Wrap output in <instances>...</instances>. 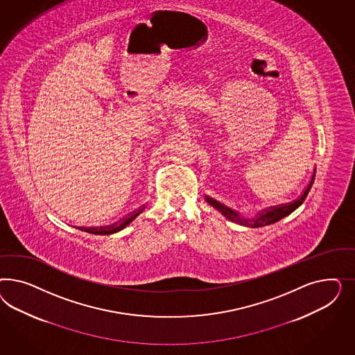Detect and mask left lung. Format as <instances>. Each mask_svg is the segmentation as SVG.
I'll use <instances>...</instances> for the list:
<instances>
[{
    "label": "left lung",
    "mask_w": 355,
    "mask_h": 355,
    "mask_svg": "<svg viewBox=\"0 0 355 355\" xmlns=\"http://www.w3.org/2000/svg\"><path fill=\"white\" fill-rule=\"evenodd\" d=\"M315 171H313V174L311 175V180H310V182L307 184V187L303 190V193H302L301 196L298 199L293 200L291 203L268 207L267 209L261 211L254 218H245V217H242L234 209L221 205L218 200H215V199H212L209 196H205V200H207V203H209L214 208H216L218 212H221L223 215L225 216L226 218L229 221H232V223H236V224H239V225L250 226V227H261V226L270 225V224L277 223L281 218L291 215V212H294L304 202L307 193H309L310 189H311L313 180H315Z\"/></svg>",
    "instance_id": "1"
}]
</instances>
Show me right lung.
Wrapping results in <instances>:
<instances>
[{"instance_id":"add662e5","label":"right lung","mask_w":355,"mask_h":355,"mask_svg":"<svg viewBox=\"0 0 355 355\" xmlns=\"http://www.w3.org/2000/svg\"><path fill=\"white\" fill-rule=\"evenodd\" d=\"M144 209V207H140L139 209L137 211V212H134L132 215H130L128 218H123V220H121V221H117L116 224H113V225L104 226V227H98V229H92V227H89V229H86L88 233H92V234H100V236H107V234H113V233H117L119 230H122V229H125L126 226L129 225L130 223L137 217V216L139 215L140 212Z\"/></svg>"}]
</instances>
